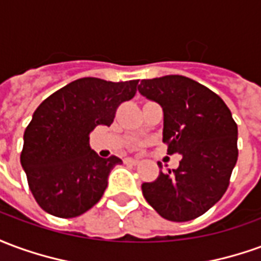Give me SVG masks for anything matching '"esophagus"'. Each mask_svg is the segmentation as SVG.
<instances>
[{"label": "esophagus", "mask_w": 261, "mask_h": 261, "mask_svg": "<svg viewBox=\"0 0 261 261\" xmlns=\"http://www.w3.org/2000/svg\"><path fill=\"white\" fill-rule=\"evenodd\" d=\"M124 164H127V165H137V164H138V159H136V158H125L124 159Z\"/></svg>", "instance_id": "obj_1"}]
</instances>
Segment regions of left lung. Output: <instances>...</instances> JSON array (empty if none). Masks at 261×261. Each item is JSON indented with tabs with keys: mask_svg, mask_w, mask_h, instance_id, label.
<instances>
[{
	"mask_svg": "<svg viewBox=\"0 0 261 261\" xmlns=\"http://www.w3.org/2000/svg\"><path fill=\"white\" fill-rule=\"evenodd\" d=\"M138 92L161 105L162 141L169 155H181L177 169L161 170L156 180L142 183V194L165 219L192 221L229 186L238 161V125L217 93L183 75L142 80Z\"/></svg>",
	"mask_w": 261,
	"mask_h": 261,
	"instance_id": "8db88e82",
	"label": "left lung"
}]
</instances>
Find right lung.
Wrapping results in <instances>:
<instances>
[{
	"label": "right lung",
	"mask_w": 261,
	"mask_h": 261,
	"mask_svg": "<svg viewBox=\"0 0 261 261\" xmlns=\"http://www.w3.org/2000/svg\"><path fill=\"white\" fill-rule=\"evenodd\" d=\"M138 80L72 81L35 110L23 134L20 165L37 204L54 217L74 218L102 198L109 173L121 164L89 147L97 125H110L120 105L134 97Z\"/></svg>",
	"instance_id": "add662e5"
}]
</instances>
